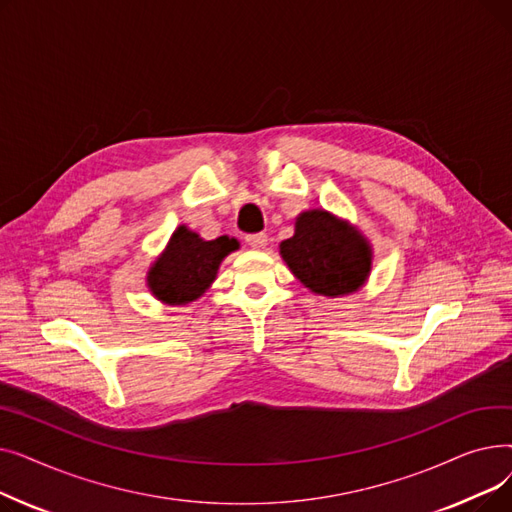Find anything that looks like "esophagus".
Returning a JSON list of instances; mask_svg holds the SVG:
<instances>
[{"mask_svg":"<svg viewBox=\"0 0 512 512\" xmlns=\"http://www.w3.org/2000/svg\"><path fill=\"white\" fill-rule=\"evenodd\" d=\"M245 240H247V245H249V247H253V249H263V247L267 245V234H263V232L247 234V236H245Z\"/></svg>","mask_w":512,"mask_h":512,"instance_id":"esophagus-1","label":"esophagus"}]
</instances>
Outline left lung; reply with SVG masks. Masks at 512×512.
Segmentation results:
<instances>
[{
	"instance_id": "obj_1",
	"label": "left lung",
	"mask_w": 512,
	"mask_h": 512,
	"mask_svg": "<svg viewBox=\"0 0 512 512\" xmlns=\"http://www.w3.org/2000/svg\"><path fill=\"white\" fill-rule=\"evenodd\" d=\"M280 253L290 272L324 297L355 292L371 270L365 238L321 209L299 215L294 236L282 242Z\"/></svg>"
}]
</instances>
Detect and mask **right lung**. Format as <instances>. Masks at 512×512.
Returning <instances> with one entry per match:
<instances>
[{
  "instance_id": "obj_1",
  "label": "right lung",
  "mask_w": 512,
  "mask_h": 512,
  "mask_svg": "<svg viewBox=\"0 0 512 512\" xmlns=\"http://www.w3.org/2000/svg\"><path fill=\"white\" fill-rule=\"evenodd\" d=\"M238 249L228 236L203 240L199 234L180 226L170 238L168 249L153 263L149 288L159 301L184 305L199 299L215 280L222 259Z\"/></svg>"
}]
</instances>
